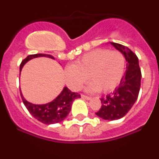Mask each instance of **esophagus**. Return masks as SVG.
Masks as SVG:
<instances>
[{
	"instance_id": "obj_1",
	"label": "esophagus",
	"mask_w": 159,
	"mask_h": 159,
	"mask_svg": "<svg viewBox=\"0 0 159 159\" xmlns=\"http://www.w3.org/2000/svg\"><path fill=\"white\" fill-rule=\"evenodd\" d=\"M81 97H82L83 99H87V100H90V99H92V98H91V97H89V96H87V95H81Z\"/></svg>"
}]
</instances>
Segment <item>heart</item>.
<instances>
[{
    "label": "heart",
    "instance_id": "heart-1",
    "mask_svg": "<svg viewBox=\"0 0 159 159\" xmlns=\"http://www.w3.org/2000/svg\"><path fill=\"white\" fill-rule=\"evenodd\" d=\"M126 69V59L119 51L99 48L84 54L64 71L66 83L73 91H78L89 77L87 92L107 93L121 82Z\"/></svg>",
    "mask_w": 159,
    "mask_h": 159
}]
</instances>
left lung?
Masks as SVG:
<instances>
[{"label":"left lung","instance_id":"8db88e82","mask_svg":"<svg viewBox=\"0 0 159 159\" xmlns=\"http://www.w3.org/2000/svg\"><path fill=\"white\" fill-rule=\"evenodd\" d=\"M110 43L124 55L127 62V70L119 85L113 92L101 98L102 106L95 113L98 117L111 121L126 116L134 104L139 93L142 74L139 59L130 48L120 43Z\"/></svg>","mask_w":159,"mask_h":159}]
</instances>
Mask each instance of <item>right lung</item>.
Instances as JSON below:
<instances>
[{"label":"right lung","instance_id":"add662e5","mask_svg":"<svg viewBox=\"0 0 159 159\" xmlns=\"http://www.w3.org/2000/svg\"><path fill=\"white\" fill-rule=\"evenodd\" d=\"M43 57L55 60L54 57L51 55H29L25 60H22L21 64L20 65V71H21L22 67L26 63L29 62V60L37 58V57ZM20 92L24 104L26 107L29 113L35 119H37L38 121L41 122L44 124H54V123H60L64 120L71 111L73 101L75 99L80 98V95L71 92L67 87H64L60 95L51 102L44 103V104H34L24 98L21 91Z\"/></svg>","mask_w":159,"mask_h":159}]
</instances>
